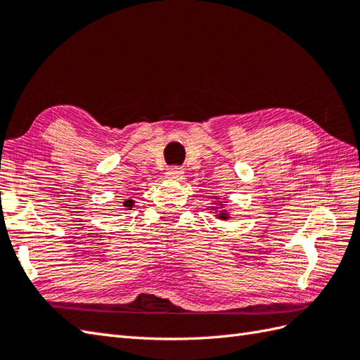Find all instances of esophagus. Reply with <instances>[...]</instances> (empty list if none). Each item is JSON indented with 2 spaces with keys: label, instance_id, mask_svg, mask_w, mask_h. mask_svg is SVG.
I'll return each instance as SVG.
<instances>
[{
  "label": "esophagus",
  "instance_id": "1",
  "mask_svg": "<svg viewBox=\"0 0 360 360\" xmlns=\"http://www.w3.org/2000/svg\"><path fill=\"white\" fill-rule=\"evenodd\" d=\"M165 176L172 181H181L182 178H184V170H182L181 167H170L167 170Z\"/></svg>",
  "mask_w": 360,
  "mask_h": 360
}]
</instances>
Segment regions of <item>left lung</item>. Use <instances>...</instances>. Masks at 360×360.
Segmentation results:
<instances>
[{"instance_id":"left-lung-1","label":"left lung","mask_w":360,"mask_h":360,"mask_svg":"<svg viewBox=\"0 0 360 360\" xmlns=\"http://www.w3.org/2000/svg\"><path fill=\"white\" fill-rule=\"evenodd\" d=\"M215 204H218V202H215ZM221 207H224L223 204H219ZM210 210H218V207H215V209H210ZM217 218H219V219H227V218H231L229 217V212L227 210H219V212H217V215H215Z\"/></svg>"}]
</instances>
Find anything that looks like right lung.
<instances>
[{"label": "right lung", "mask_w": 360, "mask_h": 360, "mask_svg": "<svg viewBox=\"0 0 360 360\" xmlns=\"http://www.w3.org/2000/svg\"><path fill=\"white\" fill-rule=\"evenodd\" d=\"M133 205H134V201H133V200H127V201L124 202V207H127L128 210H131Z\"/></svg>", "instance_id": "obj_1"}]
</instances>
